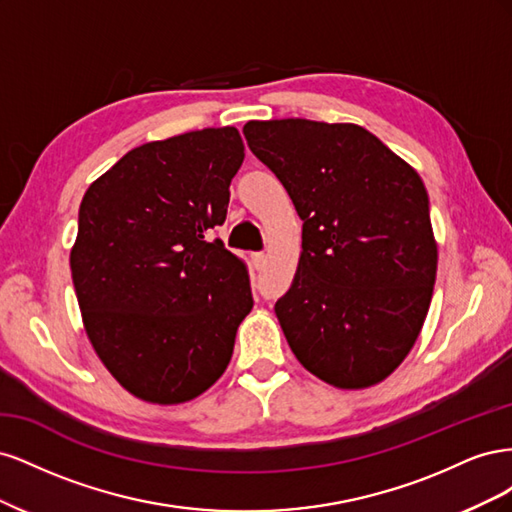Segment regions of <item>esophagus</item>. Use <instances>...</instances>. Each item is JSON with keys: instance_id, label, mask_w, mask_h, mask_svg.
<instances>
[{"instance_id": "34e87169", "label": "esophagus", "mask_w": 512, "mask_h": 512, "mask_svg": "<svg viewBox=\"0 0 512 512\" xmlns=\"http://www.w3.org/2000/svg\"><path fill=\"white\" fill-rule=\"evenodd\" d=\"M252 260H254V267L256 269H260L262 265H265V260H267V256L262 254V252H256V254H252Z\"/></svg>"}]
</instances>
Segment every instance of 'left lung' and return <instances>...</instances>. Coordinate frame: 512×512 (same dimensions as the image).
<instances>
[{"label": "left lung", "mask_w": 512, "mask_h": 512, "mask_svg": "<svg viewBox=\"0 0 512 512\" xmlns=\"http://www.w3.org/2000/svg\"><path fill=\"white\" fill-rule=\"evenodd\" d=\"M243 134L303 220L297 273L275 303L290 350L337 389L382 382L412 350L436 284L421 177L354 123L247 121Z\"/></svg>", "instance_id": "obj_1"}]
</instances>
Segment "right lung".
Here are the masks:
<instances>
[{"label": "right lung", "instance_id": "right-lung-1", "mask_svg": "<svg viewBox=\"0 0 512 512\" xmlns=\"http://www.w3.org/2000/svg\"><path fill=\"white\" fill-rule=\"evenodd\" d=\"M237 128H205L128 151L89 185L70 252L91 346L113 378L151 404L205 393L252 312L250 275L220 239Z\"/></svg>", "mask_w": 512, "mask_h": 512}]
</instances>
